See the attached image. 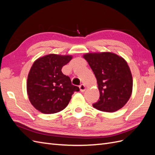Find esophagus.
I'll use <instances>...</instances> for the list:
<instances>
[{
  "mask_svg": "<svg viewBox=\"0 0 155 155\" xmlns=\"http://www.w3.org/2000/svg\"><path fill=\"white\" fill-rule=\"evenodd\" d=\"M79 89H80L81 92H85L87 89L86 86L84 85V84H81V85L79 86Z\"/></svg>",
  "mask_w": 155,
  "mask_h": 155,
  "instance_id": "1",
  "label": "esophagus"
}]
</instances>
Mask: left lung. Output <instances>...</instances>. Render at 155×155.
Segmentation results:
<instances>
[{"label": "left lung", "instance_id": "obj_1", "mask_svg": "<svg viewBox=\"0 0 155 155\" xmlns=\"http://www.w3.org/2000/svg\"><path fill=\"white\" fill-rule=\"evenodd\" d=\"M97 79L100 100L93 107L107 112L121 109L133 91V77L126 61L114 53L94 52L83 55Z\"/></svg>", "mask_w": 155, "mask_h": 155}]
</instances>
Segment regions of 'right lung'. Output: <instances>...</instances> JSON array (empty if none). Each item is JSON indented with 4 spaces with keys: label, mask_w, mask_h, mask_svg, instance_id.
<instances>
[{
    "label": "right lung",
    "mask_w": 155,
    "mask_h": 155,
    "mask_svg": "<svg viewBox=\"0 0 155 155\" xmlns=\"http://www.w3.org/2000/svg\"><path fill=\"white\" fill-rule=\"evenodd\" d=\"M72 59L71 55L50 54L36 59L32 64L28 76L27 94L31 105L42 113L61 111L74 92L79 91L61 71Z\"/></svg>",
    "instance_id": "right-lung-1"
}]
</instances>
